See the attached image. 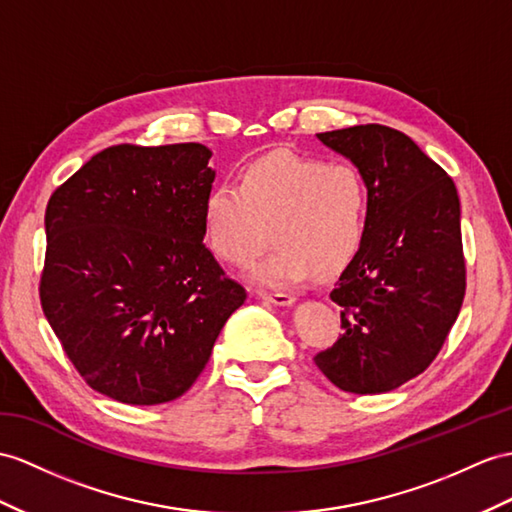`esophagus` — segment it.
I'll return each instance as SVG.
<instances>
[{"label":"esophagus","instance_id":"1","mask_svg":"<svg viewBox=\"0 0 512 512\" xmlns=\"http://www.w3.org/2000/svg\"><path fill=\"white\" fill-rule=\"evenodd\" d=\"M256 295L265 302H271L276 306H291L295 302V297L289 293H280V291H256Z\"/></svg>","mask_w":512,"mask_h":512}]
</instances>
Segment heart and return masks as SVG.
<instances>
[{
    "mask_svg": "<svg viewBox=\"0 0 512 512\" xmlns=\"http://www.w3.org/2000/svg\"><path fill=\"white\" fill-rule=\"evenodd\" d=\"M369 195L350 162L273 152L239 173V184L219 182L204 199V239L221 263L249 267L269 243L276 247L256 265L260 284L286 286L313 269L330 276L345 269L365 243Z\"/></svg>",
    "mask_w": 512,
    "mask_h": 512,
    "instance_id": "obj_1",
    "label": "heart"
}]
</instances>
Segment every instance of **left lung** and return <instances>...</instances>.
Instances as JSON below:
<instances>
[{"instance_id": "1", "label": "left lung", "mask_w": 512, "mask_h": 512, "mask_svg": "<svg viewBox=\"0 0 512 512\" xmlns=\"http://www.w3.org/2000/svg\"><path fill=\"white\" fill-rule=\"evenodd\" d=\"M317 139L365 180V243L330 293L339 336L315 365L341 391H393L430 367L465 297L460 202L454 180L400 130L367 123Z\"/></svg>"}]
</instances>
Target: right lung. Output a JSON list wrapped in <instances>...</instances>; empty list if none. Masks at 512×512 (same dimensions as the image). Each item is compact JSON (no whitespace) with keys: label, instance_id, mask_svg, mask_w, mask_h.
I'll return each mask as SVG.
<instances>
[{"label":"right lung","instance_id":"1","mask_svg":"<svg viewBox=\"0 0 512 512\" xmlns=\"http://www.w3.org/2000/svg\"><path fill=\"white\" fill-rule=\"evenodd\" d=\"M210 156L112 145L47 202L43 313L86 384L121 404L189 391L247 297L204 245Z\"/></svg>","mask_w":512,"mask_h":512}]
</instances>
